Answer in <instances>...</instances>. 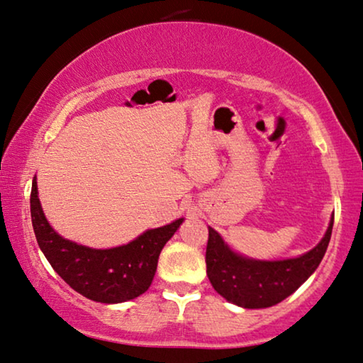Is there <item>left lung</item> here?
Here are the masks:
<instances>
[{
	"instance_id": "1",
	"label": "left lung",
	"mask_w": 363,
	"mask_h": 363,
	"mask_svg": "<svg viewBox=\"0 0 363 363\" xmlns=\"http://www.w3.org/2000/svg\"><path fill=\"white\" fill-rule=\"evenodd\" d=\"M333 220L318 245L294 259L255 260L231 251L222 236L209 227L206 249L207 277L213 289L231 304L245 308H265L286 299L322 262L328 247Z\"/></svg>"
}]
</instances>
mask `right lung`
<instances>
[{
    "label": "right lung",
    "instance_id": "add662e5",
    "mask_svg": "<svg viewBox=\"0 0 363 363\" xmlns=\"http://www.w3.org/2000/svg\"><path fill=\"white\" fill-rule=\"evenodd\" d=\"M30 213L35 236L48 262L62 280L85 298L118 304L141 296L156 275L159 254L183 218L165 227L147 230L128 245L111 249H93L59 236L48 223L41 209L33 177Z\"/></svg>",
    "mask_w": 363,
    "mask_h": 363
}]
</instances>
